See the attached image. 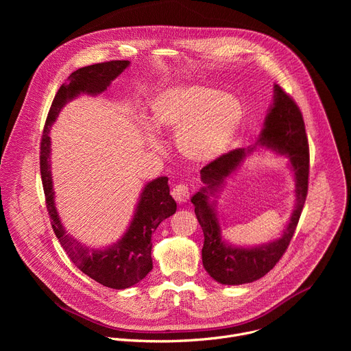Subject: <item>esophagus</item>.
Segmentation results:
<instances>
[{
  "mask_svg": "<svg viewBox=\"0 0 351 351\" xmlns=\"http://www.w3.org/2000/svg\"><path fill=\"white\" fill-rule=\"evenodd\" d=\"M171 194H172V197L176 199V202H178L179 204H183V203H187V202H189V198H190V195H191V191H190V189H189L186 184L179 183V184H176V186L172 189Z\"/></svg>",
  "mask_w": 351,
  "mask_h": 351,
  "instance_id": "1",
  "label": "esophagus"
}]
</instances>
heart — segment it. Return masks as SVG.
I'll use <instances>...</instances> for the list:
<instances>
[{"instance_id":"heart-1","label":"heart","mask_w":351,"mask_h":351,"mask_svg":"<svg viewBox=\"0 0 351 351\" xmlns=\"http://www.w3.org/2000/svg\"><path fill=\"white\" fill-rule=\"evenodd\" d=\"M241 119L239 99L208 86L167 88L149 101V125L156 130H178L179 153L193 162L218 158L233 140ZM149 141L154 144V137Z\"/></svg>"}]
</instances>
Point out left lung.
I'll use <instances>...</instances> for the list:
<instances>
[{"label": "left lung", "mask_w": 351, "mask_h": 351, "mask_svg": "<svg viewBox=\"0 0 351 351\" xmlns=\"http://www.w3.org/2000/svg\"><path fill=\"white\" fill-rule=\"evenodd\" d=\"M274 88V104L265 118L258 143L248 148L232 149L207 164L199 171L202 180L207 186L191 197L195 217L204 233L203 265L210 276L222 285L254 282L276 265L290 244L307 198L310 152L303 114L294 99L280 86L275 84ZM257 145L269 146L289 157L296 176V207L280 239L252 249L233 247L221 240L220 226L213 204L209 203V194L217 191L224 179Z\"/></svg>", "instance_id": "8db88e82"}]
</instances>
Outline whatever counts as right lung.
Here are the masks:
<instances>
[{"mask_svg":"<svg viewBox=\"0 0 351 351\" xmlns=\"http://www.w3.org/2000/svg\"><path fill=\"white\" fill-rule=\"evenodd\" d=\"M128 66L129 61H110L84 66L71 73L53 99L40 141L41 180L47 211L56 236L72 263L83 274L103 286L118 290L136 285L153 269L152 234L164 219L176 213V203L169 194L168 178H157L145 184L130 226L119 241L103 250L88 248L66 233L58 217L49 171L51 140L48 133L61 108L68 101L82 93L95 95L107 90L111 82Z\"/></svg>","mask_w":351,"mask_h":351,"instance_id":"1","label":"right lung"}]
</instances>
